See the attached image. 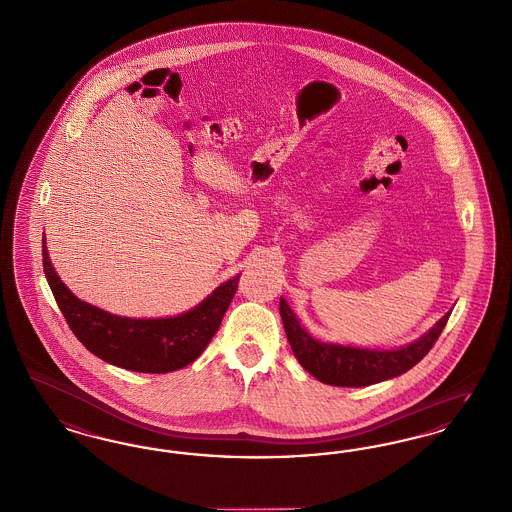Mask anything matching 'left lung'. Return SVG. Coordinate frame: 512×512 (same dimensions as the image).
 <instances>
[{"label": "left lung", "instance_id": "obj_1", "mask_svg": "<svg viewBox=\"0 0 512 512\" xmlns=\"http://www.w3.org/2000/svg\"><path fill=\"white\" fill-rule=\"evenodd\" d=\"M279 312L285 325L292 354L298 363L325 384L331 386H369L388 378L400 377L423 359L438 336L444 331L451 312L445 313L440 321L426 333L400 348H359L346 344L321 342L313 338L302 325L296 313L290 310L285 298L279 302Z\"/></svg>", "mask_w": 512, "mask_h": 512}]
</instances>
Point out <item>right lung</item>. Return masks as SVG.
Listing matches in <instances>:
<instances>
[{
	"instance_id": "obj_1",
	"label": "right lung",
	"mask_w": 512,
	"mask_h": 512,
	"mask_svg": "<svg viewBox=\"0 0 512 512\" xmlns=\"http://www.w3.org/2000/svg\"><path fill=\"white\" fill-rule=\"evenodd\" d=\"M44 273L70 331L103 361L135 373H170L187 367L220 329L241 275L227 279L202 302L174 317H122L80 300L61 281L42 239Z\"/></svg>"
}]
</instances>
